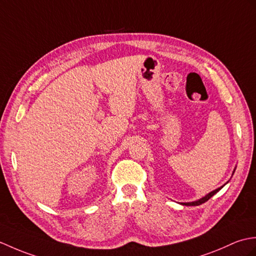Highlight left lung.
Masks as SVG:
<instances>
[{"label": "left lung", "instance_id": "left-lung-1", "mask_svg": "<svg viewBox=\"0 0 256 256\" xmlns=\"http://www.w3.org/2000/svg\"><path fill=\"white\" fill-rule=\"evenodd\" d=\"M234 171H236V168H234ZM224 186H221V187H219V188H217V190H212V192H210L209 194H207L205 197H202V198H200V200H196V202H180L182 205H185V206H198V205H202V204H204V202H206L208 200H210V198H212L214 194H217V192L222 188Z\"/></svg>", "mask_w": 256, "mask_h": 256}]
</instances>
